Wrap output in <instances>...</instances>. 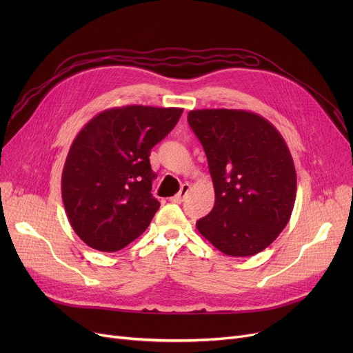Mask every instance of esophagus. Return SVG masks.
I'll use <instances>...</instances> for the list:
<instances>
[{"mask_svg":"<svg viewBox=\"0 0 353 353\" xmlns=\"http://www.w3.org/2000/svg\"><path fill=\"white\" fill-rule=\"evenodd\" d=\"M189 190H190V184H189V183H184L183 186H181V189H180V192H179L174 197H170L169 200H170V201H174V203H181L183 199L186 197V194L189 193Z\"/></svg>","mask_w":353,"mask_h":353,"instance_id":"obj_1","label":"esophagus"}]
</instances>
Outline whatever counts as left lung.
<instances>
[{
    "mask_svg": "<svg viewBox=\"0 0 353 353\" xmlns=\"http://www.w3.org/2000/svg\"><path fill=\"white\" fill-rule=\"evenodd\" d=\"M214 186V208L196 228L221 253L265 250L286 228L296 199V170L276 127L246 110H192Z\"/></svg>",
    "mask_w": 353,
    "mask_h": 353,
    "instance_id": "1",
    "label": "left lung"
}]
</instances>
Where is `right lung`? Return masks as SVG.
<instances>
[{
  "label": "right lung",
  "mask_w": 353,
  "mask_h": 353,
  "mask_svg": "<svg viewBox=\"0 0 353 353\" xmlns=\"http://www.w3.org/2000/svg\"><path fill=\"white\" fill-rule=\"evenodd\" d=\"M183 108L124 105L101 111L74 139L61 196L72 230L100 252H117L150 225L152 148L177 124Z\"/></svg>",
  "instance_id": "add662e5"
}]
</instances>
